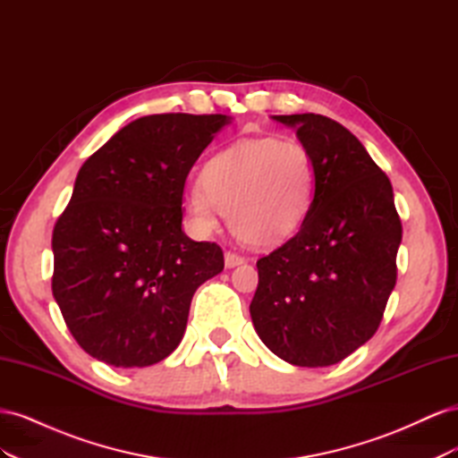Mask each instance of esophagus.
Instances as JSON below:
<instances>
[{
	"label": "esophagus",
	"mask_w": 458,
	"mask_h": 458,
	"mask_svg": "<svg viewBox=\"0 0 458 458\" xmlns=\"http://www.w3.org/2000/svg\"><path fill=\"white\" fill-rule=\"evenodd\" d=\"M241 263H244V256L234 254V252H225V266H227V267L241 266Z\"/></svg>",
	"instance_id": "esophagus-1"
}]
</instances>
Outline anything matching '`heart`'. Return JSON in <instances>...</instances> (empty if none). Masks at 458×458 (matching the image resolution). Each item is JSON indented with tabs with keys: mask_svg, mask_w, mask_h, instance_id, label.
Wrapping results in <instances>:
<instances>
[{
	"mask_svg": "<svg viewBox=\"0 0 458 458\" xmlns=\"http://www.w3.org/2000/svg\"><path fill=\"white\" fill-rule=\"evenodd\" d=\"M315 187L317 164L306 145L276 137L242 140L204 164L187 210L202 233L214 231L224 212L241 241L275 246L301 227Z\"/></svg>",
	"mask_w": 458,
	"mask_h": 458,
	"instance_id": "obj_1",
	"label": "heart"
}]
</instances>
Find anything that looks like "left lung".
Instances as JSON below:
<instances>
[{
	"label": "left lung",
	"instance_id": "8db88e82",
	"mask_svg": "<svg viewBox=\"0 0 458 458\" xmlns=\"http://www.w3.org/2000/svg\"><path fill=\"white\" fill-rule=\"evenodd\" d=\"M273 118L298 128L317 187L300 231L256 263L252 323L286 363L328 367L378 330L403 229L390 179L350 130L313 113Z\"/></svg>",
	"mask_w": 458,
	"mask_h": 458
}]
</instances>
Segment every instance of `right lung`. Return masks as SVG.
Instances as JSON below:
<instances>
[{"label": "right lung", "instance_id": "right-lung-1", "mask_svg": "<svg viewBox=\"0 0 458 458\" xmlns=\"http://www.w3.org/2000/svg\"><path fill=\"white\" fill-rule=\"evenodd\" d=\"M225 114L137 118L81 165L53 229L51 288L80 348L148 367L183 338L192 294L224 269L216 242L182 231L192 165Z\"/></svg>", "mask_w": 458, "mask_h": 458}]
</instances>
